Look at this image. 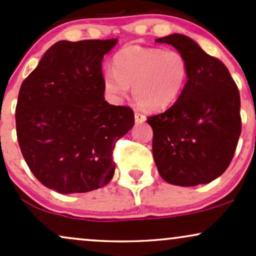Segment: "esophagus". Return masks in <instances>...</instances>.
I'll return each mask as SVG.
<instances>
[{"label":"esophagus","instance_id":"obj_1","mask_svg":"<svg viewBox=\"0 0 256 256\" xmlns=\"http://www.w3.org/2000/svg\"><path fill=\"white\" fill-rule=\"evenodd\" d=\"M134 122L137 124H140V122H146V116L143 114L138 113V112H134Z\"/></svg>","mask_w":256,"mask_h":256}]
</instances>
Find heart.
<instances>
[{
	"mask_svg": "<svg viewBox=\"0 0 256 256\" xmlns=\"http://www.w3.org/2000/svg\"><path fill=\"white\" fill-rule=\"evenodd\" d=\"M188 77L189 64L182 52L128 46L114 55L104 86L112 98L122 100L132 85V96L140 108L162 112L177 102Z\"/></svg>",
	"mask_w": 256,
	"mask_h": 256,
	"instance_id": "b5f03b06",
	"label": "heart"
}]
</instances>
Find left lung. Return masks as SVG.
<instances>
[{"label":"left lung","instance_id":"obj_1","mask_svg":"<svg viewBox=\"0 0 256 256\" xmlns=\"http://www.w3.org/2000/svg\"><path fill=\"white\" fill-rule=\"evenodd\" d=\"M184 55L189 77L174 104L149 116L152 156L164 180L195 186L216 179L230 165L240 134V98L226 66L180 34L155 40Z\"/></svg>","mask_w":256,"mask_h":256}]
</instances>
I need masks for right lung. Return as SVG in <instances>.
Returning <instances> with one entry per match:
<instances>
[{
	"instance_id": "obj_1",
	"label": "right lung",
	"mask_w": 256,
	"mask_h": 256,
	"mask_svg": "<svg viewBox=\"0 0 256 256\" xmlns=\"http://www.w3.org/2000/svg\"><path fill=\"white\" fill-rule=\"evenodd\" d=\"M116 43L58 40L20 86V150L34 177L54 192H92L113 178L114 146L134 125L131 108L104 101L102 60Z\"/></svg>"
}]
</instances>
